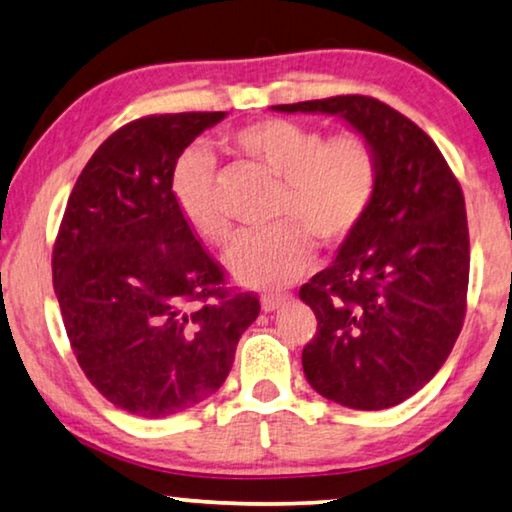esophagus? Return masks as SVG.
I'll use <instances>...</instances> for the list:
<instances>
[{
    "instance_id": "1",
    "label": "esophagus",
    "mask_w": 512,
    "mask_h": 512,
    "mask_svg": "<svg viewBox=\"0 0 512 512\" xmlns=\"http://www.w3.org/2000/svg\"><path fill=\"white\" fill-rule=\"evenodd\" d=\"M282 303H287V296L285 294H264L262 296V310L264 312L278 310Z\"/></svg>"
}]
</instances>
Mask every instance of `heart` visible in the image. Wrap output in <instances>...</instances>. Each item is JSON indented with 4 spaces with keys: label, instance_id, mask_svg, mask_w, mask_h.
I'll return each mask as SVG.
<instances>
[{
    "label": "heart",
    "instance_id": "1",
    "mask_svg": "<svg viewBox=\"0 0 512 512\" xmlns=\"http://www.w3.org/2000/svg\"><path fill=\"white\" fill-rule=\"evenodd\" d=\"M227 144L282 181L273 209L280 225L243 234L225 257L227 271L243 287L289 285L312 262L310 235L326 248L340 246L375 202L379 158L361 133L326 137L319 128L292 119H262L236 128ZM213 174L211 156L193 149L179 160L172 188L190 230L223 246L232 236V223L213 193Z\"/></svg>",
    "mask_w": 512,
    "mask_h": 512
}]
</instances>
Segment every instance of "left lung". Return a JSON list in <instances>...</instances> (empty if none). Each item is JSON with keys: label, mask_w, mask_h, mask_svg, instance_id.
Here are the masks:
<instances>
[{"label": "left lung", "mask_w": 512, "mask_h": 512, "mask_svg": "<svg viewBox=\"0 0 512 512\" xmlns=\"http://www.w3.org/2000/svg\"><path fill=\"white\" fill-rule=\"evenodd\" d=\"M273 110L335 114L377 151L368 216L299 292L317 317L301 361L308 384L342 407H395L437 375L462 331L469 227L460 183L430 135L372 96Z\"/></svg>", "instance_id": "1"}]
</instances>
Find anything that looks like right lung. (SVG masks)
I'll return each mask as SVG.
<instances>
[{"label":"right lung","mask_w":512,"mask_h":512,"mask_svg":"<svg viewBox=\"0 0 512 512\" xmlns=\"http://www.w3.org/2000/svg\"><path fill=\"white\" fill-rule=\"evenodd\" d=\"M225 112L151 114L112 133L75 181L52 282L82 372L114 407L165 418L227 379L255 294H232L174 200L183 149Z\"/></svg>","instance_id":"obj_1"}]
</instances>
